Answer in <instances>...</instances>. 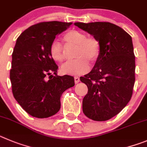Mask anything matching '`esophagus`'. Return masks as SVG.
Listing matches in <instances>:
<instances>
[{
  "label": "esophagus",
  "mask_w": 147,
  "mask_h": 147,
  "mask_svg": "<svg viewBox=\"0 0 147 147\" xmlns=\"http://www.w3.org/2000/svg\"><path fill=\"white\" fill-rule=\"evenodd\" d=\"M74 80H75V83H78L79 82H80V78L78 76H75V78H74Z\"/></svg>",
  "instance_id": "1"
}]
</instances>
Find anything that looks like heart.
<instances>
[{"label":"heart","instance_id":"heart-1","mask_svg":"<svg viewBox=\"0 0 147 147\" xmlns=\"http://www.w3.org/2000/svg\"><path fill=\"white\" fill-rule=\"evenodd\" d=\"M64 39L67 44L75 46L76 59L62 66L61 71L68 75H81L88 70V61L94 62L100 53V42L94 36H86V34L78 30H71L66 33ZM50 54L55 61L62 63L66 59V54L61 44L53 41L50 47Z\"/></svg>","mask_w":147,"mask_h":147}]
</instances>
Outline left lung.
<instances>
[{
	"mask_svg": "<svg viewBox=\"0 0 147 147\" xmlns=\"http://www.w3.org/2000/svg\"><path fill=\"white\" fill-rule=\"evenodd\" d=\"M75 25L94 36L101 50L92 70L80 78L88 87L83 112L94 121H106L118 114L133 95L136 62L132 37L108 22Z\"/></svg>",
	"mask_w": 147,
	"mask_h": 147,
	"instance_id": "left-lung-1",
	"label": "left lung"
}]
</instances>
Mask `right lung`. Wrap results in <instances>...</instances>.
<instances>
[{
    "label": "right lung",
    "instance_id": "add662e5",
    "mask_svg": "<svg viewBox=\"0 0 147 147\" xmlns=\"http://www.w3.org/2000/svg\"><path fill=\"white\" fill-rule=\"evenodd\" d=\"M72 24L39 22L17 39L10 70L11 89L20 105L34 117L47 118L58 113L63 92L75 86L72 76H58L59 67L50 54L55 36Z\"/></svg>",
    "mask_w": 147,
    "mask_h": 147
}]
</instances>
